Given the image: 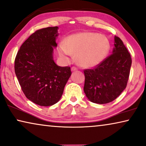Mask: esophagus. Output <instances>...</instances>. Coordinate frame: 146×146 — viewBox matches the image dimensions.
I'll return each instance as SVG.
<instances>
[{
  "label": "esophagus",
  "instance_id": "esophagus-1",
  "mask_svg": "<svg viewBox=\"0 0 146 146\" xmlns=\"http://www.w3.org/2000/svg\"><path fill=\"white\" fill-rule=\"evenodd\" d=\"M76 70H77V67H71V71H75Z\"/></svg>",
  "mask_w": 146,
  "mask_h": 146
}]
</instances>
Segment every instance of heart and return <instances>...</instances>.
Masks as SVG:
<instances>
[{"instance_id":"heart-1","label":"heart","mask_w":146,"mask_h":146,"mask_svg":"<svg viewBox=\"0 0 146 146\" xmlns=\"http://www.w3.org/2000/svg\"><path fill=\"white\" fill-rule=\"evenodd\" d=\"M109 50V41L105 36L89 32L71 35L57 48L59 55L65 60L69 61L71 54L76 55L77 64L87 68L101 63Z\"/></svg>"}]
</instances>
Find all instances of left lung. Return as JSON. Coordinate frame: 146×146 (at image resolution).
I'll list each match as a JSON object with an SVG mask.
<instances>
[{"label": "left lung", "instance_id": "obj_1", "mask_svg": "<svg viewBox=\"0 0 146 146\" xmlns=\"http://www.w3.org/2000/svg\"><path fill=\"white\" fill-rule=\"evenodd\" d=\"M132 59L120 38L114 36L112 53L93 69H85L84 92L90 101L106 104L126 89Z\"/></svg>", "mask_w": 146, "mask_h": 146}]
</instances>
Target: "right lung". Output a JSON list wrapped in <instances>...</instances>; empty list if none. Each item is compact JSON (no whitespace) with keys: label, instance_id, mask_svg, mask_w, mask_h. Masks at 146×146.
I'll return each mask as SVG.
<instances>
[{"label":"right lung","instance_id":"obj_1","mask_svg":"<svg viewBox=\"0 0 146 146\" xmlns=\"http://www.w3.org/2000/svg\"><path fill=\"white\" fill-rule=\"evenodd\" d=\"M58 27L38 30L20 47L14 71L26 98L40 106L57 103L71 75L70 67H60L53 60Z\"/></svg>","mask_w":146,"mask_h":146}]
</instances>
